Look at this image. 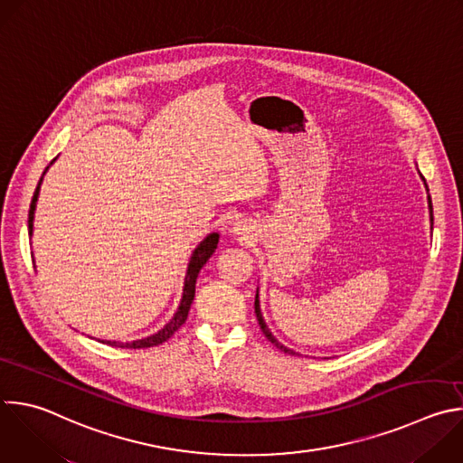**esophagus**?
Instances as JSON below:
<instances>
[{
	"mask_svg": "<svg viewBox=\"0 0 463 463\" xmlns=\"http://www.w3.org/2000/svg\"><path fill=\"white\" fill-rule=\"evenodd\" d=\"M234 231H236V234H238V236H241L243 240H245V238H249V234H250V227H249L247 223H243V222H238V223H236V227H234Z\"/></svg>",
	"mask_w": 463,
	"mask_h": 463,
	"instance_id": "obj_1",
	"label": "esophagus"
}]
</instances>
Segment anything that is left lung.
<instances>
[{
  "mask_svg": "<svg viewBox=\"0 0 463 463\" xmlns=\"http://www.w3.org/2000/svg\"><path fill=\"white\" fill-rule=\"evenodd\" d=\"M425 182V180H423ZM429 209H430V222H432V203H430V196H429ZM254 313H256V318H258V324H260V329L263 331V335H265V338L276 347V349H279V351H283V353H287V354H296L294 351H290L288 347H285L283 344H279L274 336H272V333L269 331V327H267V324H265V320H263V317H261V311H260V299H258V290H256V299H254Z\"/></svg>",
  "mask_w": 463,
  "mask_h": 463,
  "instance_id": "obj_1",
  "label": "left lung"
}]
</instances>
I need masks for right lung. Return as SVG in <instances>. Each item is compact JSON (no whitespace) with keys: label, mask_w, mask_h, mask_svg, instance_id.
I'll return each mask as SVG.
<instances>
[{"label":"right lung","mask_w":463,"mask_h":463,"mask_svg":"<svg viewBox=\"0 0 463 463\" xmlns=\"http://www.w3.org/2000/svg\"><path fill=\"white\" fill-rule=\"evenodd\" d=\"M49 169V167H47ZM45 169V171H47ZM45 175V173H43ZM43 180V178H42ZM42 180L34 191V196H33V202H31V209H29V234L33 236V222H34V211H36V202H38V196H40V185H42ZM218 238L220 234L218 232H213L209 234L193 252L191 256V261H189V269H187V276H185V285H184V296H182V301H180V307L178 311L175 315V318L162 329L158 331L156 335L152 336H146L143 340H136V342H130V344H119V342H109V340H99L101 344H107V345H112V347H121V349H146V347H156L164 342H167L187 320L189 317V309H191V303L194 299V292H196V278L202 270V267L207 263V260L213 256V252L216 250V245H218Z\"/></svg>","instance_id":"obj_1"}]
</instances>
